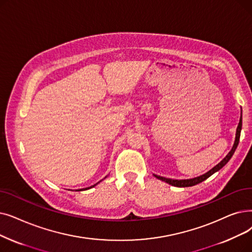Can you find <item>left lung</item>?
<instances>
[{
	"mask_svg": "<svg viewBox=\"0 0 252 252\" xmlns=\"http://www.w3.org/2000/svg\"><path fill=\"white\" fill-rule=\"evenodd\" d=\"M241 129H242V111H241V117H240V122H239V125H238V127H237V130H236V138H235V142H234V145L231 149V151H229L227 153V156L220 161L218 162L217 165L215 167H213L210 171H208L207 173L201 175V176L199 177H194V178H191V179H181V180H177V179H170V178H165V177H161V176H158V175H155V176L161 180V181H165L171 185H173V187H177V188H189V187H193V185L198 184V183H201L202 181L206 180L207 178H209L212 174H214L215 172H217L218 170H220L223 166L226 165V162L231 159V158L233 157L234 152L239 144V140H240V135H241Z\"/></svg>",
	"mask_w": 252,
	"mask_h": 252,
	"instance_id": "1",
	"label": "left lung"
}]
</instances>
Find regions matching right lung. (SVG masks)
Returning a JSON list of instances; mask_svg holds the SVG:
<instances>
[{"mask_svg":"<svg viewBox=\"0 0 252 252\" xmlns=\"http://www.w3.org/2000/svg\"><path fill=\"white\" fill-rule=\"evenodd\" d=\"M97 183H99V182H97ZM97 183H96V184H97ZM96 184H94V185H93V187H91V188H87V189H80V190H85V189H92V188H94V187H95V185H96Z\"/></svg>","mask_w":252,"mask_h":252,"instance_id":"obj_1","label":"right lung"}]
</instances>
